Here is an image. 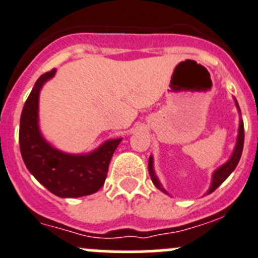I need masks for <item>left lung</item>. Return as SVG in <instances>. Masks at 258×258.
<instances>
[{"label": "left lung", "mask_w": 258, "mask_h": 258, "mask_svg": "<svg viewBox=\"0 0 258 258\" xmlns=\"http://www.w3.org/2000/svg\"><path fill=\"white\" fill-rule=\"evenodd\" d=\"M234 103H235V107H237L238 113H239V127H238V135H237V143H235L234 149H233V153L230 155V158L228 159L227 162L221 164L220 167L216 168L215 170L213 172V175H211V183L209 189L206 191L205 195H210L211 192L215 191L221 183H223L224 180L227 179L230 174H232L233 170L237 168L238 163H239V159L242 156V151H243V143H244V127H243V121H242V117H240V109H239V105H238L237 99L234 98ZM149 173H150V177L151 180H153V183L155 184V187L158 189L163 192L165 195H169L168 194L167 189L163 187V184L160 183V180H159L158 175H156L155 169H154V158L153 155H150L149 158Z\"/></svg>", "instance_id": "obj_1"}]
</instances>
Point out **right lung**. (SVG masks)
<instances>
[{
	"label": "right lung",
	"mask_w": 258,
	"mask_h": 258,
	"mask_svg": "<svg viewBox=\"0 0 258 258\" xmlns=\"http://www.w3.org/2000/svg\"><path fill=\"white\" fill-rule=\"evenodd\" d=\"M56 69L45 72L28 96L20 118L19 143L29 172L49 192L62 199L95 194L104 184L110 159L122 139H109L90 153L70 154L48 143L39 126V95Z\"/></svg>",
	"instance_id": "right-lung-1"
}]
</instances>
